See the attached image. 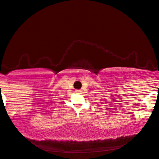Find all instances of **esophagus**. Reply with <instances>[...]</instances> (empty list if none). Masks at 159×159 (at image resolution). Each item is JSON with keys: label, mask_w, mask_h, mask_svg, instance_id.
<instances>
[{"label": "esophagus", "mask_w": 159, "mask_h": 159, "mask_svg": "<svg viewBox=\"0 0 159 159\" xmlns=\"http://www.w3.org/2000/svg\"><path fill=\"white\" fill-rule=\"evenodd\" d=\"M75 92L79 93H80V92H81V91H80V90H76V91H75Z\"/></svg>", "instance_id": "esophagus-1"}]
</instances>
